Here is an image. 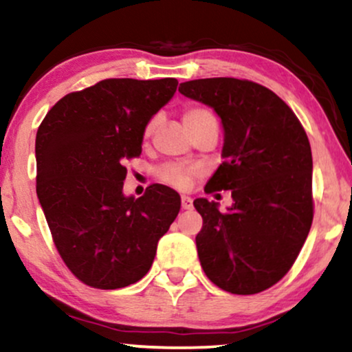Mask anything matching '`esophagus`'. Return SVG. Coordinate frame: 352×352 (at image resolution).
Masks as SVG:
<instances>
[{
    "label": "esophagus",
    "instance_id": "1",
    "mask_svg": "<svg viewBox=\"0 0 352 352\" xmlns=\"http://www.w3.org/2000/svg\"><path fill=\"white\" fill-rule=\"evenodd\" d=\"M181 206H183L184 210L192 209V199L189 196H181Z\"/></svg>",
    "mask_w": 352,
    "mask_h": 352
}]
</instances>
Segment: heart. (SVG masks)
I'll return each instance as SVG.
<instances>
[{
    "instance_id": "1",
    "label": "heart",
    "mask_w": 352,
    "mask_h": 352,
    "mask_svg": "<svg viewBox=\"0 0 352 352\" xmlns=\"http://www.w3.org/2000/svg\"><path fill=\"white\" fill-rule=\"evenodd\" d=\"M209 116H214V114H212L210 111L204 109V107H190V109L184 112L183 119H184V124L188 125V124L197 122V120H201L204 117H209ZM155 127H156V119H151L145 129L146 135H150V133L155 130ZM196 175H197L196 169H189L183 166V164H177V163L164 164L158 173L160 179L176 189H188L190 183H192V177Z\"/></svg>"
}]
</instances>
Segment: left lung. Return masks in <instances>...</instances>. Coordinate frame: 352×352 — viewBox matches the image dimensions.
Segmentation results:
<instances>
[{"instance_id": "1", "label": "left lung", "mask_w": 352, "mask_h": 352, "mask_svg": "<svg viewBox=\"0 0 352 352\" xmlns=\"http://www.w3.org/2000/svg\"><path fill=\"white\" fill-rule=\"evenodd\" d=\"M212 107L223 127L222 158L206 192L232 190L233 204L199 197L196 245L206 276L227 292H263L289 272L314 220L311 150L302 124L277 94L236 78L179 85Z\"/></svg>"}]
</instances>
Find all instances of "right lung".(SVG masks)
<instances>
[{"mask_svg":"<svg viewBox=\"0 0 352 352\" xmlns=\"http://www.w3.org/2000/svg\"><path fill=\"white\" fill-rule=\"evenodd\" d=\"M176 88V78L102 80L60 99L37 130L38 202L60 256L86 285L140 280L177 217L179 194L168 186L124 194V162L142 153L146 125Z\"/></svg>","mask_w":352,"mask_h":352,"instance_id":"obj_1","label":"right lung"}]
</instances>
